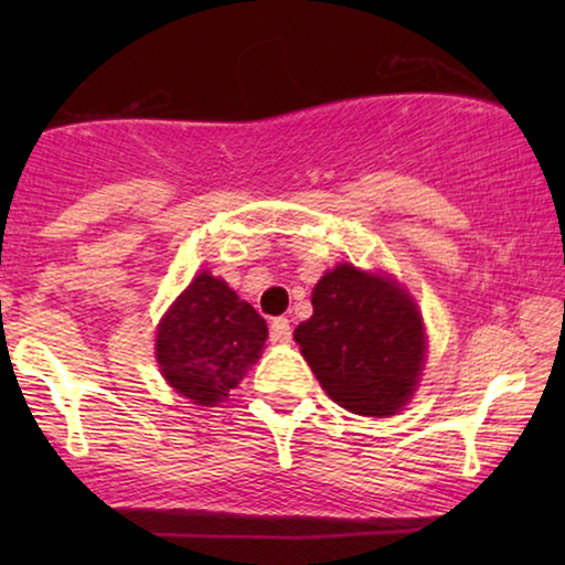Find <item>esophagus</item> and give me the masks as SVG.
<instances>
[{
    "label": "esophagus",
    "instance_id": "obj_1",
    "mask_svg": "<svg viewBox=\"0 0 565 565\" xmlns=\"http://www.w3.org/2000/svg\"><path fill=\"white\" fill-rule=\"evenodd\" d=\"M269 337H273V342H280V344H288L290 337H292V327L288 319H273V323H269Z\"/></svg>",
    "mask_w": 565,
    "mask_h": 565
}]
</instances>
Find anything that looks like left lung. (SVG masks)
<instances>
[{"mask_svg":"<svg viewBox=\"0 0 565 565\" xmlns=\"http://www.w3.org/2000/svg\"><path fill=\"white\" fill-rule=\"evenodd\" d=\"M296 342L327 396L360 416H393L419 383L427 337L414 298L388 275L329 269Z\"/></svg>","mask_w":565,"mask_h":565,"instance_id":"left-lung-1","label":"left lung"}]
</instances>
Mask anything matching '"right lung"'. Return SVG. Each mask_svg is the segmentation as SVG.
Masks as SVG:
<instances>
[{
	"mask_svg": "<svg viewBox=\"0 0 565 565\" xmlns=\"http://www.w3.org/2000/svg\"><path fill=\"white\" fill-rule=\"evenodd\" d=\"M267 321L211 273H200L157 327L164 381L198 406H215L265 350Z\"/></svg>",
	"mask_w": 565,
	"mask_h": 565,
	"instance_id": "add662e5",
	"label": "right lung"
}]
</instances>
